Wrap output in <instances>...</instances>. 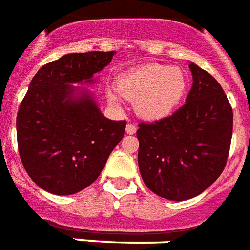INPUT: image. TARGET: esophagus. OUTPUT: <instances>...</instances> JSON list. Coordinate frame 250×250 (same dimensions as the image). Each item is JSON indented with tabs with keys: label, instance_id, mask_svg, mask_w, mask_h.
<instances>
[{
	"label": "esophagus",
	"instance_id": "obj_1",
	"mask_svg": "<svg viewBox=\"0 0 250 250\" xmlns=\"http://www.w3.org/2000/svg\"><path fill=\"white\" fill-rule=\"evenodd\" d=\"M136 130H138V128H136L134 125H127V127H125V132L128 135H134L135 132H136Z\"/></svg>",
	"mask_w": 250,
	"mask_h": 250
}]
</instances>
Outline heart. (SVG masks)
<instances>
[{"mask_svg":"<svg viewBox=\"0 0 250 250\" xmlns=\"http://www.w3.org/2000/svg\"><path fill=\"white\" fill-rule=\"evenodd\" d=\"M188 79L180 67L146 63L122 73L115 81V91H108L111 104L120 107V98L134 103L136 115L148 122L171 116L186 97Z\"/></svg>","mask_w":250,"mask_h":250,"instance_id":"heart-1","label":"heart"}]
</instances>
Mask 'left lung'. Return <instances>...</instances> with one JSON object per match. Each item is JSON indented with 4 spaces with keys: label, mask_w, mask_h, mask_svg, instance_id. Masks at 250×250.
Masks as SVG:
<instances>
[{
    "label": "left lung",
    "mask_w": 250,
    "mask_h": 250,
    "mask_svg": "<svg viewBox=\"0 0 250 250\" xmlns=\"http://www.w3.org/2000/svg\"><path fill=\"white\" fill-rule=\"evenodd\" d=\"M186 104L166 119L140 123L138 164L146 186L167 200L200 195L221 175L232 140L233 112L219 82L189 62Z\"/></svg>",
    "instance_id": "left-lung-1"
}]
</instances>
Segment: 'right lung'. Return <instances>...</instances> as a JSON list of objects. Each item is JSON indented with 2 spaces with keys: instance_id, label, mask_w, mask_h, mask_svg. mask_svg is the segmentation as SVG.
<instances>
[{
  "instance_id": "add662e5",
  "label": "right lung",
  "mask_w": 250,
  "mask_h": 250,
  "mask_svg": "<svg viewBox=\"0 0 250 250\" xmlns=\"http://www.w3.org/2000/svg\"><path fill=\"white\" fill-rule=\"evenodd\" d=\"M114 51L73 53L42 66L17 115L22 164L53 195H74L95 182L125 130V120L102 114L83 86L110 63Z\"/></svg>"
}]
</instances>
